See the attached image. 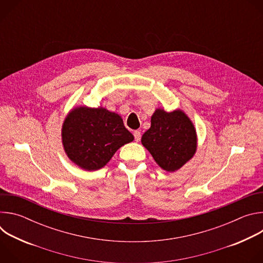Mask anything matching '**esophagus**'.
<instances>
[{
	"label": "esophagus",
	"instance_id": "1",
	"mask_svg": "<svg viewBox=\"0 0 263 263\" xmlns=\"http://www.w3.org/2000/svg\"><path fill=\"white\" fill-rule=\"evenodd\" d=\"M133 135H134V138H135V141H139L140 140V137H141V133L140 131L136 130L133 132Z\"/></svg>",
	"mask_w": 263,
	"mask_h": 263
}]
</instances>
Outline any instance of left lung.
I'll use <instances>...</instances> for the list:
<instances>
[{
    "label": "left lung",
    "instance_id": "left-lung-1",
    "mask_svg": "<svg viewBox=\"0 0 263 263\" xmlns=\"http://www.w3.org/2000/svg\"><path fill=\"white\" fill-rule=\"evenodd\" d=\"M141 143L162 170L173 173L195 156L198 135L194 123L183 110L167 112L157 108Z\"/></svg>",
    "mask_w": 263,
    "mask_h": 263
}]
</instances>
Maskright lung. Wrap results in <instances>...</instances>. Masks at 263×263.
I'll use <instances>...</instances> for the list:
<instances>
[{"instance_id": "add662e5", "label": "right lung", "mask_w": 263, "mask_h": 263, "mask_svg": "<svg viewBox=\"0 0 263 263\" xmlns=\"http://www.w3.org/2000/svg\"><path fill=\"white\" fill-rule=\"evenodd\" d=\"M61 139L68 159L84 171L104 167L118 149L133 141L121 116L100 106H76L66 115Z\"/></svg>"}]
</instances>
